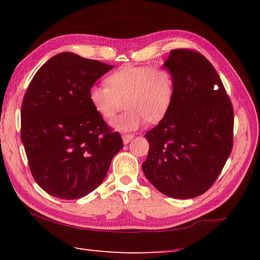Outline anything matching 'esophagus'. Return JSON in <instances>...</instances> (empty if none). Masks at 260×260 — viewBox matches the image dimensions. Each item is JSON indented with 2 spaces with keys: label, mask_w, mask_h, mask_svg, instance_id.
Here are the masks:
<instances>
[{
  "label": "esophagus",
  "mask_w": 260,
  "mask_h": 260,
  "mask_svg": "<svg viewBox=\"0 0 260 260\" xmlns=\"http://www.w3.org/2000/svg\"><path fill=\"white\" fill-rule=\"evenodd\" d=\"M132 139H134V135H123L122 136V140H123L124 145H128Z\"/></svg>",
  "instance_id": "esophagus-1"
}]
</instances>
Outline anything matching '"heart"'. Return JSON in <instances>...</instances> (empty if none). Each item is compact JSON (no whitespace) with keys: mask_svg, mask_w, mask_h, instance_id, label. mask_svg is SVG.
I'll use <instances>...</instances> for the list:
<instances>
[{"mask_svg":"<svg viewBox=\"0 0 260 260\" xmlns=\"http://www.w3.org/2000/svg\"><path fill=\"white\" fill-rule=\"evenodd\" d=\"M105 84L89 88L88 100L107 121L126 108V112L112 123L114 130L135 131L146 121L158 123L172 108L175 82L165 67L125 65L111 73Z\"/></svg>","mask_w":260,"mask_h":260,"instance_id":"b5f03b06","label":"heart"}]
</instances>
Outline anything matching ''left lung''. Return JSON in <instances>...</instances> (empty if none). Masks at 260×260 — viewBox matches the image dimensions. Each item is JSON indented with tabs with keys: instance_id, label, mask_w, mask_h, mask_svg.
I'll use <instances>...</instances> for the list:
<instances>
[{
	"instance_id": "1",
	"label": "left lung",
	"mask_w": 260,
	"mask_h": 260,
	"mask_svg": "<svg viewBox=\"0 0 260 260\" xmlns=\"http://www.w3.org/2000/svg\"><path fill=\"white\" fill-rule=\"evenodd\" d=\"M162 67L174 77V101L145 135L149 151L142 171L169 198H197L212 186L230 156L234 110L218 73L200 52L174 49Z\"/></svg>"
}]
</instances>
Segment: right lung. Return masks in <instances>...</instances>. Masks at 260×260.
I'll return each mask as SVG.
<instances>
[{
	"label": "right lung",
	"mask_w": 260,
	"mask_h": 260,
	"mask_svg": "<svg viewBox=\"0 0 260 260\" xmlns=\"http://www.w3.org/2000/svg\"><path fill=\"white\" fill-rule=\"evenodd\" d=\"M112 65L60 52L36 73L21 108V140L35 181L62 200H77L103 182L123 147L89 103L88 91Z\"/></svg>",
	"instance_id": "1"
}]
</instances>
